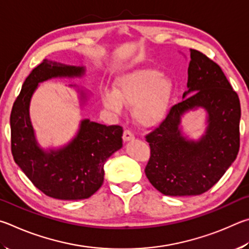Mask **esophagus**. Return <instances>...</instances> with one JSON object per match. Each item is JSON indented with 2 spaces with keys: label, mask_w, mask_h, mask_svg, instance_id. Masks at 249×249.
Returning <instances> with one entry per match:
<instances>
[{
  "label": "esophagus",
  "mask_w": 249,
  "mask_h": 249,
  "mask_svg": "<svg viewBox=\"0 0 249 249\" xmlns=\"http://www.w3.org/2000/svg\"><path fill=\"white\" fill-rule=\"evenodd\" d=\"M122 139H124V142L132 141V140H134V134L131 131H129V130H124V136H122Z\"/></svg>",
  "instance_id": "esophagus-1"
}]
</instances>
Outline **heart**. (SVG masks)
Listing matches in <instances>:
<instances>
[{"label": "heart", "instance_id": "obj_1", "mask_svg": "<svg viewBox=\"0 0 249 249\" xmlns=\"http://www.w3.org/2000/svg\"><path fill=\"white\" fill-rule=\"evenodd\" d=\"M174 83L164 73L154 69L137 70L121 76L116 83V91L104 89L102 100L108 110L120 115L124 104L133 108L138 124L145 128L162 124L171 111Z\"/></svg>", "mask_w": 249, "mask_h": 249}]
</instances>
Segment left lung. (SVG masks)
I'll list each match as a JSON object with an SVG mask.
<instances>
[{
	"mask_svg": "<svg viewBox=\"0 0 249 249\" xmlns=\"http://www.w3.org/2000/svg\"><path fill=\"white\" fill-rule=\"evenodd\" d=\"M182 98L146 136L151 158L145 175L160 193L174 197L206 193L224 175L239 150L238 96L219 65L194 49ZM199 108L206 112L205 131L194 139L184 132L182 118Z\"/></svg>",
	"mask_w": 249,
	"mask_h": 249,
	"instance_id": "obj_1",
	"label": "left lung"
}]
</instances>
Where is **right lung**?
Wrapping results in <instances>:
<instances>
[{
	"label": "right lung",
	"mask_w": 249,
	"mask_h": 249,
	"mask_svg": "<svg viewBox=\"0 0 249 249\" xmlns=\"http://www.w3.org/2000/svg\"><path fill=\"white\" fill-rule=\"evenodd\" d=\"M85 67L51 60L35 68L24 82L11 113L12 154L29 180L51 198L81 200L89 198L104 182V165L122 147V128L83 119L71 140L59 147H42L29 116L33 95L39 84L51 78H81ZM78 94L83 109L91 93L84 87L69 85Z\"/></svg>",
	"instance_id": "1"
}]
</instances>
